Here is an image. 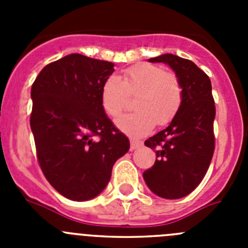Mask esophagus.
I'll return each mask as SVG.
<instances>
[{
  "instance_id": "1",
  "label": "esophagus",
  "mask_w": 248,
  "mask_h": 248,
  "mask_svg": "<svg viewBox=\"0 0 248 248\" xmlns=\"http://www.w3.org/2000/svg\"><path fill=\"white\" fill-rule=\"evenodd\" d=\"M143 145V143L141 141H139V140H130V150H137L138 148H140V146Z\"/></svg>"
}]
</instances>
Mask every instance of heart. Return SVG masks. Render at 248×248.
I'll return each instance as SVG.
<instances>
[{
  "mask_svg": "<svg viewBox=\"0 0 248 248\" xmlns=\"http://www.w3.org/2000/svg\"><path fill=\"white\" fill-rule=\"evenodd\" d=\"M135 113L125 114L117 120L119 130L131 138H140L154 128L155 123L165 125L180 109L183 88L172 73L150 63L128 68L124 78L111 74L104 80L100 93L103 109L113 118L126 108L129 95H137Z\"/></svg>",
  "mask_w": 248,
  "mask_h": 248,
  "instance_id": "obj_1",
  "label": "heart"
}]
</instances>
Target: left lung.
I'll list each match as a JSON object with an SVG mask.
<instances>
[{
    "label": "left lung",
    "mask_w": 248,
    "mask_h": 248,
    "mask_svg": "<svg viewBox=\"0 0 248 248\" xmlns=\"http://www.w3.org/2000/svg\"><path fill=\"white\" fill-rule=\"evenodd\" d=\"M149 62L168 64L183 88L176 115L164 130L145 141L146 146L156 149V160L143 174L155 195L175 200L198 187L214 155L216 109L211 80L194 62L174 54H161Z\"/></svg>",
    "instance_id": "1"
}]
</instances>
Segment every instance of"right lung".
I'll list each match as a JSON object with an SVG mask.
<instances>
[{"mask_svg": "<svg viewBox=\"0 0 248 248\" xmlns=\"http://www.w3.org/2000/svg\"><path fill=\"white\" fill-rule=\"evenodd\" d=\"M114 63L73 53L43 68L31 89V129L48 183L73 201L94 199L130 148L103 109Z\"/></svg>", "mask_w": 248, "mask_h": 248, "instance_id": "right-lung-1", "label": "right lung"}]
</instances>
